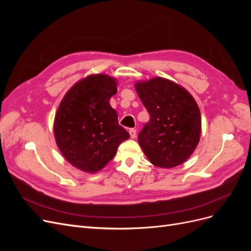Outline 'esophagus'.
<instances>
[{
    "label": "esophagus",
    "mask_w": 251,
    "mask_h": 251,
    "mask_svg": "<svg viewBox=\"0 0 251 251\" xmlns=\"http://www.w3.org/2000/svg\"><path fill=\"white\" fill-rule=\"evenodd\" d=\"M128 133H130V136H131V138H135L136 137V130L135 128H130V131H128Z\"/></svg>",
    "instance_id": "esophagus-1"
}]
</instances>
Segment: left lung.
Segmentation results:
<instances>
[{
    "label": "left lung",
    "instance_id": "8db88e82",
    "mask_svg": "<svg viewBox=\"0 0 251 251\" xmlns=\"http://www.w3.org/2000/svg\"><path fill=\"white\" fill-rule=\"evenodd\" d=\"M150 121L138 142L151 163L172 169L185 162L198 146L201 115L187 91L169 79L155 77L135 85Z\"/></svg>",
    "mask_w": 251,
    "mask_h": 251
}]
</instances>
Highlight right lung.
<instances>
[{"label": "right lung", "mask_w": 251, "mask_h": 251, "mask_svg": "<svg viewBox=\"0 0 251 251\" xmlns=\"http://www.w3.org/2000/svg\"><path fill=\"white\" fill-rule=\"evenodd\" d=\"M116 92L115 78L90 75L75 83L59 104L53 128L56 144L67 160L82 172L103 169L119 144L130 138L110 105Z\"/></svg>", "instance_id": "obj_1"}]
</instances>
